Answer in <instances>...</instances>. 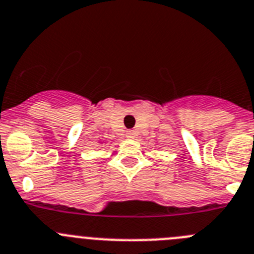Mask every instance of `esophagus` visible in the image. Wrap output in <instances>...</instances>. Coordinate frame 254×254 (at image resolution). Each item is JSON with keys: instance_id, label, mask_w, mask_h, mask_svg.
Wrapping results in <instances>:
<instances>
[{"instance_id": "obj_1", "label": "esophagus", "mask_w": 254, "mask_h": 254, "mask_svg": "<svg viewBox=\"0 0 254 254\" xmlns=\"http://www.w3.org/2000/svg\"><path fill=\"white\" fill-rule=\"evenodd\" d=\"M126 136H127V138H134V137H136V131H133V129H128V131L126 132Z\"/></svg>"}]
</instances>
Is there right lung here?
<instances>
[{"instance_id": "right-lung-1", "label": "right lung", "mask_w": 254, "mask_h": 254, "mask_svg": "<svg viewBox=\"0 0 254 254\" xmlns=\"http://www.w3.org/2000/svg\"><path fill=\"white\" fill-rule=\"evenodd\" d=\"M99 143H103V141H101V142H99Z\"/></svg>"}]
</instances>
